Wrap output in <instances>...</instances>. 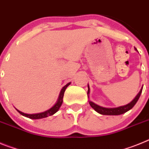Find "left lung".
Returning <instances> with one entry per match:
<instances>
[{"label":"left lung","instance_id":"left-lung-1","mask_svg":"<svg viewBox=\"0 0 149 149\" xmlns=\"http://www.w3.org/2000/svg\"><path fill=\"white\" fill-rule=\"evenodd\" d=\"M142 90H143V88L141 89V90L139 91V93H138L137 95L135 97L134 100L131 101V103L127 104L125 105V106H121L119 107H115V108H105V107H100L98 105L95 104L92 101H89V104L90 106L95 110L96 112L99 113L100 114H102V115H110V116H116V115H121V114H123L125 113H126L127 111L131 110V108H133V107L136 104V103L137 102L138 99L139 98V96L142 93ZM89 86H88V92L87 94H89Z\"/></svg>","mask_w":149,"mask_h":149}]
</instances>
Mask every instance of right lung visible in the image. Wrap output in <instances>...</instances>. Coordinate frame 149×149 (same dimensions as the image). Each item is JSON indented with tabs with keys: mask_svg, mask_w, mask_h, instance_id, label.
<instances>
[{
	"mask_svg": "<svg viewBox=\"0 0 149 149\" xmlns=\"http://www.w3.org/2000/svg\"><path fill=\"white\" fill-rule=\"evenodd\" d=\"M71 83H68L65 85V86H63V89H62L61 92H60V96H59L58 101L55 104V105L54 107H52L51 109H49L48 110H46V111L43 112V113H36V114H27V113H24L22 112L19 111V110H17V111L20 114H22L24 116H26L27 118H30V119H42V118H45V117L50 116H52L57 112V110L60 109V106H61L62 103H63V95H64V93H65V89L67 88V86L68 85H70Z\"/></svg>",
	"mask_w": 149,
	"mask_h": 149,
	"instance_id": "obj_1",
	"label": "right lung"
}]
</instances>
